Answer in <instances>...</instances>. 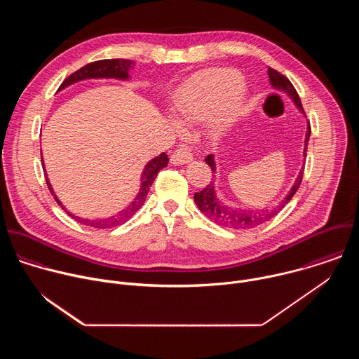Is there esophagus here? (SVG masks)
Returning a JSON list of instances; mask_svg holds the SVG:
<instances>
[{
    "label": "esophagus",
    "instance_id": "obj_1",
    "mask_svg": "<svg viewBox=\"0 0 359 359\" xmlns=\"http://www.w3.org/2000/svg\"><path fill=\"white\" fill-rule=\"evenodd\" d=\"M191 161H193V150L189 146H184V144L180 146L179 149H176L170 156V162L173 165H177V166L179 165H186Z\"/></svg>",
    "mask_w": 359,
    "mask_h": 359
}]
</instances>
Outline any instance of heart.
Returning <instances> with one entry per match:
<instances>
[{"label":"heart","instance_id":"heart-1","mask_svg":"<svg viewBox=\"0 0 359 359\" xmlns=\"http://www.w3.org/2000/svg\"><path fill=\"white\" fill-rule=\"evenodd\" d=\"M244 109L243 86L234 71H210L187 81L176 93L175 112L184 122L215 118L217 130H226Z\"/></svg>","mask_w":359,"mask_h":359}]
</instances>
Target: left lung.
I'll use <instances>...</instances> for the list:
<instances>
[{"label": "left lung", "mask_w": 359, "mask_h": 359, "mask_svg": "<svg viewBox=\"0 0 359 359\" xmlns=\"http://www.w3.org/2000/svg\"><path fill=\"white\" fill-rule=\"evenodd\" d=\"M269 78H270V83L274 89L287 93L292 99V102L295 104V107L299 109V112L305 114L304 109H302V105H301L299 96H298L295 88L292 86V83L288 81V78H285L283 74L277 72L273 68H269ZM310 135H311V126H310V122H309V126H306V133H305V140H304V158L306 156V146H309ZM204 161H206V163L212 168L213 173H216L215 156L209 155ZM302 175H304V168L299 170V173H298L291 190L285 196V198L278 204L277 208H273L271 210H269V209H266V210L264 209L244 210V209L231 208V206H229V204H226V203H223L222 200L217 198L213 182L204 187L201 191L194 193V201L197 204L198 210L204 216L209 217L212 222H215L216 224H219L222 227H229V229H236V230L252 229L255 226H260L262 223L270 220L271 217H274L277 213H280L283 210V208L291 200V197L298 190V187L302 182Z\"/></svg>", "instance_id": "1"}]
</instances>
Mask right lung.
I'll return each mask as SVG.
<instances>
[{"instance_id": "right-lung-1", "label": "right lung", "mask_w": 359, "mask_h": 359, "mask_svg": "<svg viewBox=\"0 0 359 359\" xmlns=\"http://www.w3.org/2000/svg\"><path fill=\"white\" fill-rule=\"evenodd\" d=\"M133 62L130 60H102V61H96V62H90L85 67H82L81 69H78L76 72H74L72 75H69L60 86L58 90L79 82V81H85V79H102V78H108V79H122V81H128L129 79V69L132 68ZM169 158L166 153H161L159 156H156L155 159H151L150 162H147V165L143 169L142 173V179H140V189L136 194V197L133 198V201L129 203V206L125 208L122 212L116 213L115 216L107 217V219H95V220H89V219H82L78 217L69 212H67V209L62 206V203L58 200L57 194L54 193L53 186H50L46 173H45V180L48 184L49 191L53 193L54 198L57 200V203L62 209H65V212L68 213V216L74 217L76 222L85 224V226H90L95 229H111L115 226H119L125 222H128L142 206L146 200V196L149 193V189L151 187V183L155 182L159 170H162L163 168L168 166ZM42 166H43V161H42Z\"/></svg>"}]
</instances>
